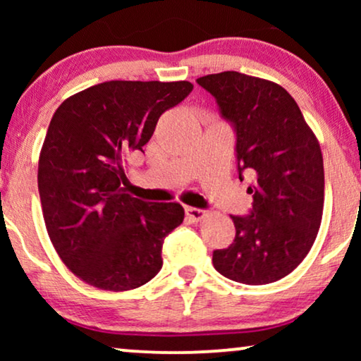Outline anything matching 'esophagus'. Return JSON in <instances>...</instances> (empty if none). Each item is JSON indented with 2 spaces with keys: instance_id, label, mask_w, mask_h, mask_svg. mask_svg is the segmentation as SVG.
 <instances>
[{
  "instance_id": "esophagus-1",
  "label": "esophagus",
  "mask_w": 361,
  "mask_h": 361,
  "mask_svg": "<svg viewBox=\"0 0 361 361\" xmlns=\"http://www.w3.org/2000/svg\"><path fill=\"white\" fill-rule=\"evenodd\" d=\"M185 214H187V216H189L192 221H202L207 216V212L205 210L195 209V207H187Z\"/></svg>"
}]
</instances>
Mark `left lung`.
<instances>
[{"instance_id": "obj_1", "label": "left lung", "mask_w": 361, "mask_h": 361, "mask_svg": "<svg viewBox=\"0 0 361 361\" xmlns=\"http://www.w3.org/2000/svg\"><path fill=\"white\" fill-rule=\"evenodd\" d=\"M236 131L238 172L255 182L253 210L231 215L235 240L214 266L236 283L259 286L298 268L312 248L324 212V159L298 103L278 83L240 72L197 78Z\"/></svg>"}]
</instances>
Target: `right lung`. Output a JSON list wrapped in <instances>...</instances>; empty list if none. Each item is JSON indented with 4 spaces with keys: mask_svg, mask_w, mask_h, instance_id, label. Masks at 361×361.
<instances>
[{
    "mask_svg": "<svg viewBox=\"0 0 361 361\" xmlns=\"http://www.w3.org/2000/svg\"><path fill=\"white\" fill-rule=\"evenodd\" d=\"M192 88L185 80L103 82L54 113L39 154V195L54 248L83 283L130 290L162 268V241L182 224L184 209L128 194L125 164Z\"/></svg>",
    "mask_w": 361,
    "mask_h": 361,
    "instance_id": "right-lung-1",
    "label": "right lung"
}]
</instances>
